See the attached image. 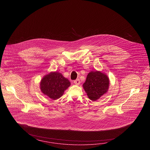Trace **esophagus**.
Masks as SVG:
<instances>
[{"label":"esophagus","instance_id":"obj_1","mask_svg":"<svg viewBox=\"0 0 150 150\" xmlns=\"http://www.w3.org/2000/svg\"><path fill=\"white\" fill-rule=\"evenodd\" d=\"M74 83H75V85H79L80 84V80L79 79H77L76 80H75V81H74Z\"/></svg>","mask_w":150,"mask_h":150}]
</instances>
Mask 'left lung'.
Here are the masks:
<instances>
[{
	"instance_id": "8db88e82",
	"label": "left lung",
	"mask_w": 150,
	"mask_h": 150,
	"mask_svg": "<svg viewBox=\"0 0 150 150\" xmlns=\"http://www.w3.org/2000/svg\"><path fill=\"white\" fill-rule=\"evenodd\" d=\"M82 86L88 97L91 100L96 101L108 92L109 77L100 71H92L88 74Z\"/></svg>"
}]
</instances>
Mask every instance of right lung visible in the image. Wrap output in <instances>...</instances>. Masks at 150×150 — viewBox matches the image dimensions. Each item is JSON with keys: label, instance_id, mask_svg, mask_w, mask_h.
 Wrapping results in <instances>:
<instances>
[{"label": "right lung", "instance_id": "right-lung-1", "mask_svg": "<svg viewBox=\"0 0 150 150\" xmlns=\"http://www.w3.org/2000/svg\"><path fill=\"white\" fill-rule=\"evenodd\" d=\"M70 82L61 73L50 72L45 75L40 82V89L45 95L52 100L61 97L69 87Z\"/></svg>", "mask_w": 150, "mask_h": 150}]
</instances>
